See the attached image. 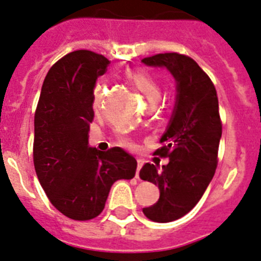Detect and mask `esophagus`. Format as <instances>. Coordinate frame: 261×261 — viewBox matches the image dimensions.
Segmentation results:
<instances>
[{
	"instance_id": "34e87169",
	"label": "esophagus",
	"mask_w": 261,
	"mask_h": 261,
	"mask_svg": "<svg viewBox=\"0 0 261 261\" xmlns=\"http://www.w3.org/2000/svg\"><path fill=\"white\" fill-rule=\"evenodd\" d=\"M143 165H144V161H143V160H138V169H136V178H138V179H140L139 173H140V169H142Z\"/></svg>"
}]
</instances>
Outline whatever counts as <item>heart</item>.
<instances>
[{"mask_svg":"<svg viewBox=\"0 0 261 261\" xmlns=\"http://www.w3.org/2000/svg\"><path fill=\"white\" fill-rule=\"evenodd\" d=\"M127 76L128 81L133 83L136 90L140 91L148 98L149 113L156 112L157 108H159L157 102L160 101V98L163 96V86H161L159 79L153 74H151L149 71H145V70H133V71L128 72ZM102 100H104V87L101 84H98L93 90V109H100L102 105ZM122 142L126 145H131V143L126 139H123Z\"/></svg>","mask_w":261,"mask_h":261,"instance_id":"heart-1","label":"heart"}]
</instances>
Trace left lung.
<instances>
[{
    "label": "left lung",
    "mask_w": 261,
    "mask_h": 261,
    "mask_svg": "<svg viewBox=\"0 0 261 261\" xmlns=\"http://www.w3.org/2000/svg\"><path fill=\"white\" fill-rule=\"evenodd\" d=\"M148 66L166 67L177 81V102L169 127L154 154L168 157L169 164L157 170L145 164L143 180L154 183L160 198L143 208L154 222H170L183 217L200 200L215 175L222 122L215 84L191 57L179 53H160L143 58Z\"/></svg>",
    "instance_id": "8db88e82"
}]
</instances>
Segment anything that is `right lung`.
<instances>
[{
    "instance_id": "1",
    "label": "right lung",
    "mask_w": 261,
    "mask_h": 261,
    "mask_svg": "<svg viewBox=\"0 0 261 261\" xmlns=\"http://www.w3.org/2000/svg\"><path fill=\"white\" fill-rule=\"evenodd\" d=\"M108 65L104 56L84 49L63 56L46 74L35 112L36 175L49 201L76 221L97 217L112 185L135 177L138 166L122 148L88 145L93 87Z\"/></svg>"
}]
</instances>
